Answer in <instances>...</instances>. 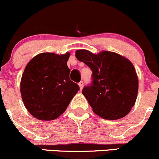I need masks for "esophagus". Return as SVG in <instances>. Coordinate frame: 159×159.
<instances>
[{
  "label": "esophagus",
  "instance_id": "obj_1",
  "mask_svg": "<svg viewBox=\"0 0 159 159\" xmlns=\"http://www.w3.org/2000/svg\"><path fill=\"white\" fill-rule=\"evenodd\" d=\"M79 86H80V90H82L83 89V85H84V83H83V81H81V82H80L79 83Z\"/></svg>",
  "mask_w": 159,
  "mask_h": 159
}]
</instances>
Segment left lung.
I'll list each match as a JSON object with an SVG mask.
<instances>
[{
	"mask_svg": "<svg viewBox=\"0 0 159 159\" xmlns=\"http://www.w3.org/2000/svg\"><path fill=\"white\" fill-rule=\"evenodd\" d=\"M76 57L93 72V83L82 93L93 112L106 120H117L130 111L137 98L139 80L132 63L117 53L93 54L80 49Z\"/></svg>",
	"mask_w": 159,
	"mask_h": 159,
	"instance_id": "1",
	"label": "left lung"
}]
</instances>
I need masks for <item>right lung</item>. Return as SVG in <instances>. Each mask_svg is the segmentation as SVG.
Masks as SVG:
<instances>
[{
  "label": "right lung",
  "instance_id": "add662e5",
  "mask_svg": "<svg viewBox=\"0 0 159 159\" xmlns=\"http://www.w3.org/2000/svg\"><path fill=\"white\" fill-rule=\"evenodd\" d=\"M70 53H42L25 66L20 93L25 108L35 118L52 120L66 111L80 87L70 80Z\"/></svg>",
  "mask_w": 159,
  "mask_h": 159
}]
</instances>
